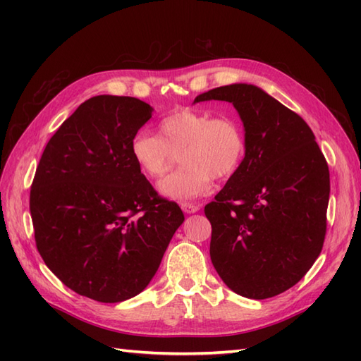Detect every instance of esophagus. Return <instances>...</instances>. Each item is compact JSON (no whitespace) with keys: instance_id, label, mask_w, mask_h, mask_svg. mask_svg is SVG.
<instances>
[{"instance_id":"1","label":"esophagus","mask_w":361,"mask_h":361,"mask_svg":"<svg viewBox=\"0 0 361 361\" xmlns=\"http://www.w3.org/2000/svg\"><path fill=\"white\" fill-rule=\"evenodd\" d=\"M182 211L185 214H194V212L200 211V206L192 204V203H182Z\"/></svg>"}]
</instances>
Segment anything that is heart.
Listing matches in <instances>:
<instances>
[{
  "label": "heart",
  "instance_id": "obj_1",
  "mask_svg": "<svg viewBox=\"0 0 361 361\" xmlns=\"http://www.w3.org/2000/svg\"><path fill=\"white\" fill-rule=\"evenodd\" d=\"M129 152L138 170L159 179L179 154L182 169L159 182V191L170 199L191 200L211 190L214 179L235 173L245 154V137L235 118L209 117L194 110H178L158 122V135L138 130Z\"/></svg>",
  "mask_w": 361,
  "mask_h": 361
}]
</instances>
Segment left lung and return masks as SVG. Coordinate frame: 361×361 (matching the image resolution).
Listing matches in <instances>:
<instances>
[{"label":"left lung","instance_id":"left-lung-1","mask_svg":"<svg viewBox=\"0 0 361 361\" xmlns=\"http://www.w3.org/2000/svg\"><path fill=\"white\" fill-rule=\"evenodd\" d=\"M232 102L245 129V157L215 200L211 260L238 295L265 300L288 290L321 255L330 171L304 120L251 84L216 87L202 101Z\"/></svg>","mask_w":361,"mask_h":361}]
</instances>
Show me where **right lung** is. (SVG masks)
Here are the masks:
<instances>
[{
	"label": "right lung",
	"mask_w": 361,
	"mask_h": 361,
	"mask_svg": "<svg viewBox=\"0 0 361 361\" xmlns=\"http://www.w3.org/2000/svg\"><path fill=\"white\" fill-rule=\"evenodd\" d=\"M150 117L152 106L137 97H90L51 137L31 183L43 262L94 301L120 302L143 290L185 220L130 157V138Z\"/></svg>",
	"instance_id": "right-lung-1"
}]
</instances>
